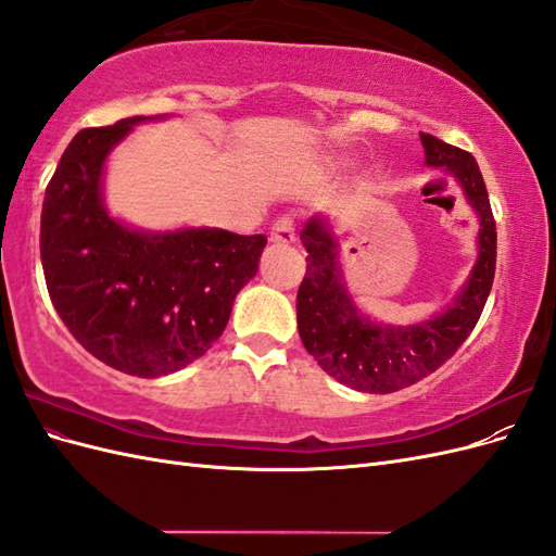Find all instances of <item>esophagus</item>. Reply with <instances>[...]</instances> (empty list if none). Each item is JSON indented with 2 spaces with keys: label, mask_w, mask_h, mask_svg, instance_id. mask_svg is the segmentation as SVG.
<instances>
[{
  "label": "esophagus",
  "mask_w": 556,
  "mask_h": 556,
  "mask_svg": "<svg viewBox=\"0 0 556 556\" xmlns=\"http://www.w3.org/2000/svg\"><path fill=\"white\" fill-rule=\"evenodd\" d=\"M268 239H271V243H278V245H290V243H294V241H296L294 223L290 220V217H280V220L274 223L271 233H268Z\"/></svg>",
  "instance_id": "34e87169"
}]
</instances>
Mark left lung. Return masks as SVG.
Masks as SVG:
<instances>
[{
	"label": "left lung",
	"mask_w": 556,
	"mask_h": 556,
	"mask_svg": "<svg viewBox=\"0 0 556 556\" xmlns=\"http://www.w3.org/2000/svg\"><path fill=\"white\" fill-rule=\"evenodd\" d=\"M425 162L452 176L478 217V257L443 311L415 325L368 317L348 288L341 243L329 215H311L301 229L306 276L296 294V327L323 371L368 394H390L441 368L478 325L496 271V225L476 157L422 134Z\"/></svg>",
	"instance_id": "1"
}]
</instances>
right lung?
Returning a JSON list of instances; mask_svg holds the SVG:
<instances>
[{"instance_id": "add662e5", "label": "right lung", "mask_w": 556, "mask_h": 556, "mask_svg": "<svg viewBox=\"0 0 556 556\" xmlns=\"http://www.w3.org/2000/svg\"><path fill=\"white\" fill-rule=\"evenodd\" d=\"M83 129L66 146L41 211L48 294L74 339L117 371H180L220 339L233 299L257 274L266 237L217 227L141 229L104 199L106 162L141 123Z\"/></svg>"}]
</instances>
